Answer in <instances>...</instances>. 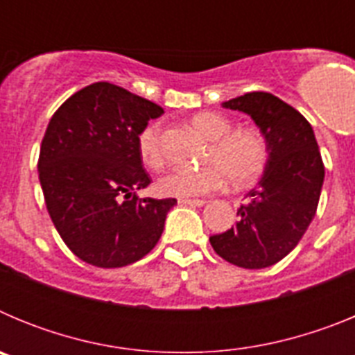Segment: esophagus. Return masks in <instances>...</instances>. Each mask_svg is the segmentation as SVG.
<instances>
[{
  "label": "esophagus",
  "mask_w": 355,
  "mask_h": 355,
  "mask_svg": "<svg viewBox=\"0 0 355 355\" xmlns=\"http://www.w3.org/2000/svg\"><path fill=\"white\" fill-rule=\"evenodd\" d=\"M205 202V199H180V205L184 206H202Z\"/></svg>",
  "instance_id": "obj_1"
}]
</instances>
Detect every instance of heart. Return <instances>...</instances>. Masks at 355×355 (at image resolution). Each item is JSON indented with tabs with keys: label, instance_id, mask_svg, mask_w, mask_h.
Masks as SVG:
<instances>
[{
	"label": "heart",
	"instance_id": "obj_1",
	"mask_svg": "<svg viewBox=\"0 0 355 355\" xmlns=\"http://www.w3.org/2000/svg\"><path fill=\"white\" fill-rule=\"evenodd\" d=\"M192 128L202 139L209 140L206 165L197 171L175 168L159 178L156 188L163 197L193 199L211 193L227 183L234 188H245L258 181L268 158L266 142L259 131L252 128L231 130V121L215 112H200L192 117ZM139 155L149 168L159 171L165 163L159 126L149 124L137 139Z\"/></svg>",
	"mask_w": 355,
	"mask_h": 355
}]
</instances>
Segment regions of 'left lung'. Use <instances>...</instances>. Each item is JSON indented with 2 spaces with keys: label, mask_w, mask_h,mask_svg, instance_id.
<instances>
[{
  "label": "left lung",
  "mask_w": 355,
  "mask_h": 355,
  "mask_svg": "<svg viewBox=\"0 0 355 355\" xmlns=\"http://www.w3.org/2000/svg\"><path fill=\"white\" fill-rule=\"evenodd\" d=\"M247 114L266 142L265 171L238 208V222L209 236L215 252L241 268H266L297 247L315 218L324 163L311 124L268 92H249L222 103Z\"/></svg>",
  "instance_id": "left-lung-1"
}]
</instances>
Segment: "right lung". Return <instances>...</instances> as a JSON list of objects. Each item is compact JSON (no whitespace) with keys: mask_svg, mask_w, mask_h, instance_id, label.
<instances>
[{"mask_svg":"<svg viewBox=\"0 0 355 355\" xmlns=\"http://www.w3.org/2000/svg\"><path fill=\"white\" fill-rule=\"evenodd\" d=\"M163 108L99 81L56 110L39 155V180L56 231L89 265L119 268L155 249L175 199H140L150 183L137 139Z\"/></svg>","mask_w":355,"mask_h":355,"instance_id":"right-lung-1","label":"right lung"}]
</instances>
